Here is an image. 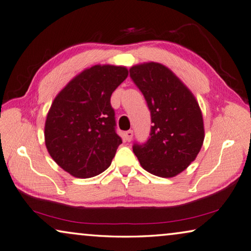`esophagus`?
Returning <instances> with one entry per match:
<instances>
[{
	"label": "esophagus",
	"instance_id": "34e87169",
	"mask_svg": "<svg viewBox=\"0 0 251 251\" xmlns=\"http://www.w3.org/2000/svg\"><path fill=\"white\" fill-rule=\"evenodd\" d=\"M133 136V131L132 130H128L125 132V138L126 141H131V139H132Z\"/></svg>",
	"mask_w": 251,
	"mask_h": 251
}]
</instances>
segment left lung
<instances>
[{
	"mask_svg": "<svg viewBox=\"0 0 251 251\" xmlns=\"http://www.w3.org/2000/svg\"><path fill=\"white\" fill-rule=\"evenodd\" d=\"M130 77L147 101L152 123L148 140L133 145L134 155L150 174L165 178L178 175L203 145L199 103L182 80L159 63L132 66Z\"/></svg>",
	"mask_w": 251,
	"mask_h": 251,
	"instance_id": "left-lung-1",
	"label": "left lung"
}]
</instances>
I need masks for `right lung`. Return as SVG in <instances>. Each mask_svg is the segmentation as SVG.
Here are the masks:
<instances>
[{
	"mask_svg": "<svg viewBox=\"0 0 251 251\" xmlns=\"http://www.w3.org/2000/svg\"><path fill=\"white\" fill-rule=\"evenodd\" d=\"M128 69L95 65L75 76L53 100L45 125L49 155L77 178L101 174L122 144L115 132L111 95Z\"/></svg>",
	"mask_w": 251,
	"mask_h": 251,
	"instance_id": "right-lung-1",
	"label": "right lung"
}]
</instances>
